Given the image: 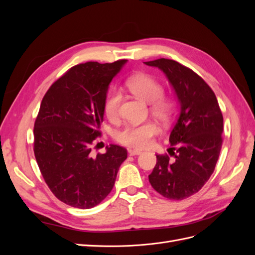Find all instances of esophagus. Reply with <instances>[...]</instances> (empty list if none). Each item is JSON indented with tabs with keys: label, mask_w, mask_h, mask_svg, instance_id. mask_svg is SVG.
I'll return each instance as SVG.
<instances>
[{
	"label": "esophagus",
	"mask_w": 255,
	"mask_h": 255,
	"mask_svg": "<svg viewBox=\"0 0 255 255\" xmlns=\"http://www.w3.org/2000/svg\"><path fill=\"white\" fill-rule=\"evenodd\" d=\"M142 152L140 150H133V149H128V154L130 156H134V155H139Z\"/></svg>",
	"instance_id": "1"
}]
</instances>
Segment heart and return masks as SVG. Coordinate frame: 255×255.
<instances>
[{
  "label": "heart",
  "mask_w": 255,
  "mask_h": 255,
  "mask_svg": "<svg viewBox=\"0 0 255 255\" xmlns=\"http://www.w3.org/2000/svg\"><path fill=\"white\" fill-rule=\"evenodd\" d=\"M127 87L134 96L144 102H150V111L160 120H168L171 117L174 104L171 99L161 96L164 88L154 78L146 74H136L127 81ZM122 101L120 91L111 88L105 96L103 111L107 118L115 120L119 115ZM158 133V127L154 122L148 121L141 125H128L116 133V139L120 143L132 148L143 149L151 143L152 137Z\"/></svg>",
  "instance_id": "heart-1"
}]
</instances>
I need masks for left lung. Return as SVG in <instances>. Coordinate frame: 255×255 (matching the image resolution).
<instances>
[{
  "mask_svg": "<svg viewBox=\"0 0 255 255\" xmlns=\"http://www.w3.org/2000/svg\"><path fill=\"white\" fill-rule=\"evenodd\" d=\"M144 64L165 73L180 103L169 137L174 158L156 155L149 182L165 198L186 199L201 189L215 170L222 144L220 107L211 87L191 69L166 58Z\"/></svg>",
  "mask_w": 255,
  "mask_h": 255,
  "instance_id": "left-lung-1",
  "label": "left lung"
}]
</instances>
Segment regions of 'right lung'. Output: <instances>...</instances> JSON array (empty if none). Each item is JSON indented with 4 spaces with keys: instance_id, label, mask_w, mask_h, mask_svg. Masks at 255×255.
I'll return each mask as SVG.
<instances>
[{
    "instance_id": "add662e5",
    "label": "right lung",
    "mask_w": 255,
    "mask_h": 255,
    "mask_svg": "<svg viewBox=\"0 0 255 255\" xmlns=\"http://www.w3.org/2000/svg\"><path fill=\"white\" fill-rule=\"evenodd\" d=\"M76 65L52 84L34 126V153L49 188L58 200L78 208L101 203L112 191L127 149L106 146L91 156L101 135L103 103L112 80L127 63Z\"/></svg>"
}]
</instances>
